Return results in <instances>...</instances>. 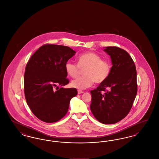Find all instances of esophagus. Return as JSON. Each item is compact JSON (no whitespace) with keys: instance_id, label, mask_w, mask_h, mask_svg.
<instances>
[{"instance_id":"esophagus-1","label":"esophagus","mask_w":159,"mask_h":159,"mask_svg":"<svg viewBox=\"0 0 159 159\" xmlns=\"http://www.w3.org/2000/svg\"><path fill=\"white\" fill-rule=\"evenodd\" d=\"M77 93H78V94H80V93H84V92L81 91V90H78V91H77Z\"/></svg>"}]
</instances>
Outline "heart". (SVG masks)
Wrapping results in <instances>:
<instances>
[{
	"label": "heart",
	"instance_id": "obj_1",
	"mask_svg": "<svg viewBox=\"0 0 159 159\" xmlns=\"http://www.w3.org/2000/svg\"><path fill=\"white\" fill-rule=\"evenodd\" d=\"M77 65L68 61L65 64V70L67 75L75 78L83 70L82 77L73 80L71 85L78 89H87L93 84L105 82L110 75L112 66L110 61L103 60L101 57L94 52H85L80 54L77 58Z\"/></svg>",
	"mask_w": 159,
	"mask_h": 159
}]
</instances>
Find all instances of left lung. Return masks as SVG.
Instances as JSON below:
<instances>
[{
  "label": "left lung",
  "instance_id": "1",
  "mask_svg": "<svg viewBox=\"0 0 159 159\" xmlns=\"http://www.w3.org/2000/svg\"><path fill=\"white\" fill-rule=\"evenodd\" d=\"M104 51L110 56L112 70L106 81L91 91L90 108L98 121L114 124L128 115L136 97V67L124 49L108 46Z\"/></svg>",
  "mask_w": 159,
  "mask_h": 159
}]
</instances>
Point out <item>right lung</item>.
Listing matches in <instances>:
<instances>
[{
    "label": "right lung",
    "mask_w": 159,
    "mask_h": 159,
    "mask_svg": "<svg viewBox=\"0 0 159 159\" xmlns=\"http://www.w3.org/2000/svg\"><path fill=\"white\" fill-rule=\"evenodd\" d=\"M75 53L68 46L46 44L27 62L24 78L25 98L40 120H60L67 113L71 99L77 95L76 88H62L69 83L65 64Z\"/></svg>",
    "instance_id": "obj_1"
}]
</instances>
